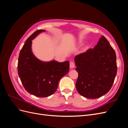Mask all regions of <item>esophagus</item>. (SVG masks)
Segmentation results:
<instances>
[{
  "label": "esophagus",
  "instance_id": "obj_1",
  "mask_svg": "<svg viewBox=\"0 0 128 128\" xmlns=\"http://www.w3.org/2000/svg\"><path fill=\"white\" fill-rule=\"evenodd\" d=\"M69 66H70V68H74L75 67V64H74V62L70 61V64H69Z\"/></svg>",
  "mask_w": 128,
  "mask_h": 128
}]
</instances>
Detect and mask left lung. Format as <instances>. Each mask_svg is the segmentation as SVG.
<instances>
[{"label": "left lung", "mask_w": 128, "mask_h": 128, "mask_svg": "<svg viewBox=\"0 0 128 128\" xmlns=\"http://www.w3.org/2000/svg\"><path fill=\"white\" fill-rule=\"evenodd\" d=\"M75 62L78 74L76 88L81 96L96 99L110 90L117 73L116 56L104 36L94 48L76 56Z\"/></svg>", "instance_id": "1"}]
</instances>
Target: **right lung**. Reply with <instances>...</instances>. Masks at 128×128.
I'll use <instances>...</instances> for the list:
<instances>
[{
    "instance_id": "1",
    "label": "right lung",
    "mask_w": 128,
    "mask_h": 128,
    "mask_svg": "<svg viewBox=\"0 0 128 128\" xmlns=\"http://www.w3.org/2000/svg\"><path fill=\"white\" fill-rule=\"evenodd\" d=\"M44 30H38L26 41L20 52L18 72L26 90L38 97L52 95L58 88L61 77L69 70V62H42L34 56L32 51V40Z\"/></svg>"
}]
</instances>
